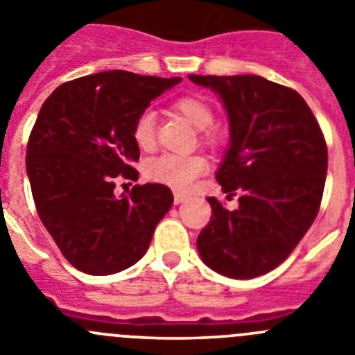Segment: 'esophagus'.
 <instances>
[{
	"mask_svg": "<svg viewBox=\"0 0 355 355\" xmlns=\"http://www.w3.org/2000/svg\"><path fill=\"white\" fill-rule=\"evenodd\" d=\"M185 200H187V196H185V194H182V193H175V196H173L175 205H180V203H184Z\"/></svg>",
	"mask_w": 355,
	"mask_h": 355,
	"instance_id": "1",
	"label": "esophagus"
}]
</instances>
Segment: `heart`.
<instances>
[{
  "instance_id": "b5f03b06",
  "label": "heart",
  "mask_w": 355,
  "mask_h": 355,
  "mask_svg": "<svg viewBox=\"0 0 355 355\" xmlns=\"http://www.w3.org/2000/svg\"><path fill=\"white\" fill-rule=\"evenodd\" d=\"M173 107L184 114L196 129L205 130L212 127L214 111L203 98L185 95L173 102ZM157 138V114L145 110L136 116L132 125V139L141 150H152ZM209 170V162L201 155L162 154L150 159L145 164V177L159 184L170 185L177 191H187L193 187L196 178Z\"/></svg>"
}]
</instances>
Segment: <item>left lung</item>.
Masks as SVG:
<instances>
[{
  "mask_svg": "<svg viewBox=\"0 0 355 355\" xmlns=\"http://www.w3.org/2000/svg\"><path fill=\"white\" fill-rule=\"evenodd\" d=\"M219 95L230 120V145L216 178L239 207L217 198L198 235L207 267L251 279L285 261L320 209L327 145L317 118L292 88L260 76H189Z\"/></svg>",
  "mask_w": 355,
  "mask_h": 355,
  "instance_id": "8db88e82",
  "label": "left lung"
}]
</instances>
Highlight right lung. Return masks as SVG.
Here are the masks:
<instances>
[{
    "mask_svg": "<svg viewBox=\"0 0 355 355\" xmlns=\"http://www.w3.org/2000/svg\"><path fill=\"white\" fill-rule=\"evenodd\" d=\"M180 81L98 72L60 85L40 107L26 148L31 193L40 221L81 272L107 276L141 260L173 205L166 185H134L118 198L114 180H138L134 120Z\"/></svg>",
    "mask_w": 355,
    "mask_h": 355,
    "instance_id": "add662e5",
    "label": "right lung"
}]
</instances>
